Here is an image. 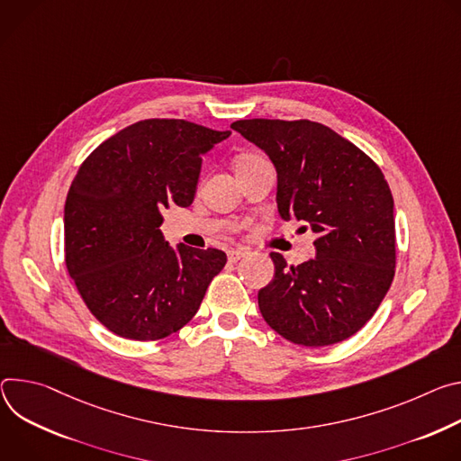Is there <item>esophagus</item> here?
<instances>
[{
    "mask_svg": "<svg viewBox=\"0 0 461 461\" xmlns=\"http://www.w3.org/2000/svg\"><path fill=\"white\" fill-rule=\"evenodd\" d=\"M245 254H247V250H243V249H230V250L227 252V258H229L230 264H234V262L241 260V258L245 257Z\"/></svg>",
    "mask_w": 461,
    "mask_h": 461,
    "instance_id": "esophagus-1",
    "label": "esophagus"
}]
</instances>
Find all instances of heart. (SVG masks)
Segmentation results:
<instances>
[{"label": "heart", "instance_id": "obj_1", "mask_svg": "<svg viewBox=\"0 0 461 461\" xmlns=\"http://www.w3.org/2000/svg\"><path fill=\"white\" fill-rule=\"evenodd\" d=\"M260 163H264V159L260 156H254V153H243V156H240L238 161H236V172L249 170V168L257 167Z\"/></svg>", "mask_w": 461, "mask_h": 461}]
</instances>
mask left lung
Segmentation results:
<instances>
[{
    "label": "left lung",
    "mask_w": 461,
    "mask_h": 461,
    "mask_svg": "<svg viewBox=\"0 0 461 461\" xmlns=\"http://www.w3.org/2000/svg\"><path fill=\"white\" fill-rule=\"evenodd\" d=\"M276 168L282 220L312 229L317 257L287 266L258 291L264 321L300 346H330L359 331L395 275L393 197L363 149L313 121L249 119L230 124Z\"/></svg>",
    "instance_id": "8db88e82"
}]
</instances>
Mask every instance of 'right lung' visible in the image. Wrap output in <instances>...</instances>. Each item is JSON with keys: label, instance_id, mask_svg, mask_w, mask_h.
<instances>
[{"label": "right lung", "instance_id": "1", "mask_svg": "<svg viewBox=\"0 0 461 461\" xmlns=\"http://www.w3.org/2000/svg\"><path fill=\"white\" fill-rule=\"evenodd\" d=\"M181 119L135 122L93 149L64 209L66 266L95 319L119 337L159 340L197 313L225 267L218 249L165 241L161 212L194 201L201 156L225 140Z\"/></svg>", "mask_w": 461, "mask_h": 461}]
</instances>
